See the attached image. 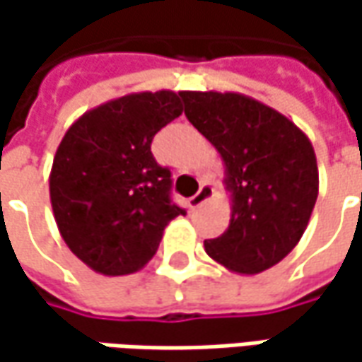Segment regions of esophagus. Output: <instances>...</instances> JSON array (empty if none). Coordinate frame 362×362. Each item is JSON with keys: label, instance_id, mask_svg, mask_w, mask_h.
<instances>
[{"label": "esophagus", "instance_id": "34e87169", "mask_svg": "<svg viewBox=\"0 0 362 362\" xmlns=\"http://www.w3.org/2000/svg\"><path fill=\"white\" fill-rule=\"evenodd\" d=\"M214 193H216V185L207 181V183H203L202 189H199V191H197V193H195V195L189 199V205L195 209V207L203 205V203L207 202V199H211V197H214Z\"/></svg>", "mask_w": 362, "mask_h": 362}]
</instances>
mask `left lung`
Masks as SVG:
<instances>
[{
  "label": "left lung",
  "instance_id": "obj_1",
  "mask_svg": "<svg viewBox=\"0 0 362 362\" xmlns=\"http://www.w3.org/2000/svg\"><path fill=\"white\" fill-rule=\"evenodd\" d=\"M185 117L226 163L230 228L205 240L228 270L259 274L300 242L318 197L308 136L284 115L238 92H179Z\"/></svg>",
  "mask_w": 362,
  "mask_h": 362
}]
</instances>
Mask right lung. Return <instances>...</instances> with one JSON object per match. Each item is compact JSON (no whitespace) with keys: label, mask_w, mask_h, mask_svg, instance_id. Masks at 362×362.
<instances>
[{"label":"right lung","mask_w":362,"mask_h":362,"mask_svg":"<svg viewBox=\"0 0 362 362\" xmlns=\"http://www.w3.org/2000/svg\"><path fill=\"white\" fill-rule=\"evenodd\" d=\"M183 112L171 90L136 92L96 106L66 131L49 173L52 209L66 245L105 276L141 270L185 209L153 136Z\"/></svg>","instance_id":"1"}]
</instances>
